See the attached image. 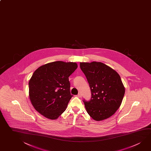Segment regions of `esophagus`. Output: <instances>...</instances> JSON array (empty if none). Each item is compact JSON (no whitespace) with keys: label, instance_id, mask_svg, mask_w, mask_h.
Instances as JSON below:
<instances>
[{"label":"esophagus","instance_id":"esophagus-1","mask_svg":"<svg viewBox=\"0 0 151 151\" xmlns=\"http://www.w3.org/2000/svg\"><path fill=\"white\" fill-rule=\"evenodd\" d=\"M82 94H81V93L79 92L78 94V95H77V96L78 97H79V98H81L82 97Z\"/></svg>","mask_w":151,"mask_h":151}]
</instances>
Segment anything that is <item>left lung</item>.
Segmentation results:
<instances>
[{
    "mask_svg": "<svg viewBox=\"0 0 151 151\" xmlns=\"http://www.w3.org/2000/svg\"><path fill=\"white\" fill-rule=\"evenodd\" d=\"M91 91L90 101L83 100L88 114L96 121L112 116L119 109L125 89L119 75L101 62L80 63Z\"/></svg>",
    "mask_w": 151,
    "mask_h": 151,
    "instance_id": "left-lung-1",
    "label": "left lung"
}]
</instances>
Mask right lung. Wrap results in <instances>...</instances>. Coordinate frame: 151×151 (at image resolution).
I'll use <instances>...</instances> for the list:
<instances>
[{"label": "right lung", "mask_w": 151, "mask_h": 151, "mask_svg": "<svg viewBox=\"0 0 151 151\" xmlns=\"http://www.w3.org/2000/svg\"><path fill=\"white\" fill-rule=\"evenodd\" d=\"M76 63L57 61L39 67L29 83V97L37 111L48 119H57L65 111L73 95L69 76L77 69Z\"/></svg>", "instance_id": "1"}]
</instances>
